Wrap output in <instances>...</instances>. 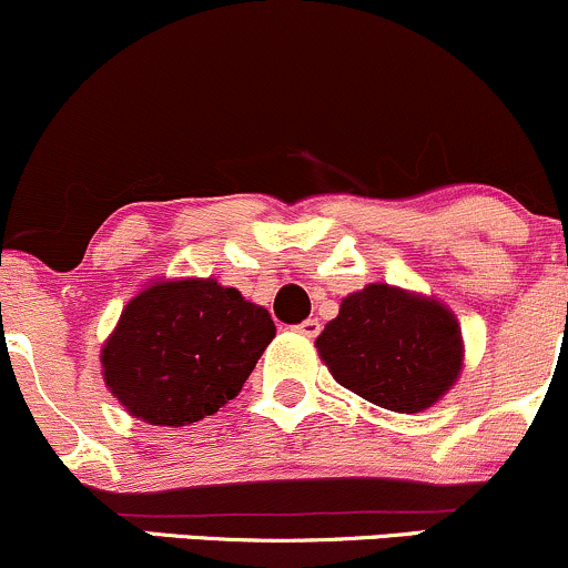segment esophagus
<instances>
[{
	"instance_id": "1",
	"label": "esophagus",
	"mask_w": 568,
	"mask_h": 568,
	"mask_svg": "<svg viewBox=\"0 0 568 568\" xmlns=\"http://www.w3.org/2000/svg\"><path fill=\"white\" fill-rule=\"evenodd\" d=\"M296 332L304 334V336H317V334H321V323H317V317H307L304 323H298Z\"/></svg>"
}]
</instances>
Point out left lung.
<instances>
[{"instance_id": "1", "label": "left lung", "mask_w": 568, "mask_h": 568, "mask_svg": "<svg viewBox=\"0 0 568 568\" xmlns=\"http://www.w3.org/2000/svg\"><path fill=\"white\" fill-rule=\"evenodd\" d=\"M334 379L377 407L423 413L453 388L464 366L456 315L434 296L369 283L345 296L315 339Z\"/></svg>"}]
</instances>
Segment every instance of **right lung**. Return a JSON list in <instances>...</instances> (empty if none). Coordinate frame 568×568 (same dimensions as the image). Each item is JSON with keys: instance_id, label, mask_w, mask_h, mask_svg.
<instances>
[{"instance_id": "right-lung-1", "label": "right lung", "mask_w": 568, "mask_h": 568, "mask_svg": "<svg viewBox=\"0 0 568 568\" xmlns=\"http://www.w3.org/2000/svg\"><path fill=\"white\" fill-rule=\"evenodd\" d=\"M274 339V321L213 277L155 280L102 345L110 394L151 426H189L240 394Z\"/></svg>"}]
</instances>
